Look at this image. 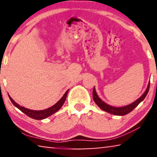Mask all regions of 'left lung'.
<instances>
[{"mask_svg":"<svg viewBox=\"0 0 157 157\" xmlns=\"http://www.w3.org/2000/svg\"><path fill=\"white\" fill-rule=\"evenodd\" d=\"M149 86H150V82L149 83V84H148V86L147 88V89H146L145 92L143 94V95L141 96L140 98L135 101L134 102H133L132 104L127 105V106H125L114 107L106 104V103L103 101L98 97L97 94H96L95 88L94 87L93 90V98H94V102H95L96 104H97V106L99 107L101 109H102V110L106 111V112L108 113H110L111 114L118 115V116H124V115L127 114L128 113H130L133 109L136 108V107L138 106V105L140 104L144 99L145 97L147 95L148 92H149Z\"/></svg>","mask_w":157,"mask_h":157,"instance_id":"1","label":"left lung"}]
</instances>
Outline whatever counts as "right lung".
<instances>
[{
	"instance_id": "1",
	"label": "right lung",
	"mask_w": 157,
	"mask_h": 157,
	"mask_svg": "<svg viewBox=\"0 0 157 157\" xmlns=\"http://www.w3.org/2000/svg\"><path fill=\"white\" fill-rule=\"evenodd\" d=\"M68 90L66 91V92L64 94V95L62 96V98L60 99L59 101H58L56 104L53 105L50 108L44 109V110H40V111H35V110H31V109L24 108V107L20 106V105L17 104L13 101V99L10 97V96L8 95L9 96L10 100L11 101L12 104L14 105L15 106L17 107L18 109L22 111L23 113H24L25 115H27L28 117L32 118L33 119H37V120H41V119H44L46 118L50 117L51 115L53 114V113L56 112L59 110L61 108V106H63L64 102H65L66 98V96H67Z\"/></svg>"
}]
</instances>
